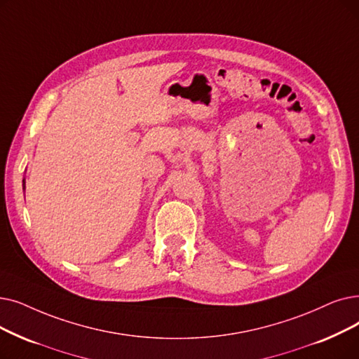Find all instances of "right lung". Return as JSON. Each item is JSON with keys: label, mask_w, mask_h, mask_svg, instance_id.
Returning <instances> with one entry per match:
<instances>
[{"label": "right lung", "mask_w": 359, "mask_h": 359, "mask_svg": "<svg viewBox=\"0 0 359 359\" xmlns=\"http://www.w3.org/2000/svg\"><path fill=\"white\" fill-rule=\"evenodd\" d=\"M25 188H26V186H25V179H23V189H25Z\"/></svg>", "instance_id": "obj_1"}]
</instances>
